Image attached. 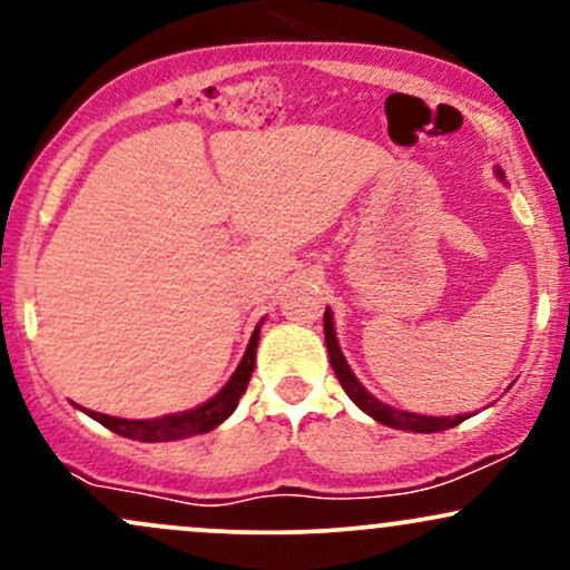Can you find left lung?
<instances>
[{
  "label": "left lung",
  "instance_id": "8db88e82",
  "mask_svg": "<svg viewBox=\"0 0 570 570\" xmlns=\"http://www.w3.org/2000/svg\"><path fill=\"white\" fill-rule=\"evenodd\" d=\"M495 174L503 179V171L501 168H495ZM324 340H326V351H330V364L332 370H335L340 385H343V391L353 399V404H356L358 410L367 412L370 417H375L377 423H383V426H391V429H399V431H415V434H434V431H444V429H453L458 423L466 421L469 415H453V417H434V415H415V412H404V410H396V407H389V404H383L381 399H375L370 394L367 389H364L362 383L356 381V375H353L348 362H345L343 351H340V343H337V335H335V322H332V311L326 307L324 313Z\"/></svg>",
  "mask_w": 570,
  "mask_h": 570
}]
</instances>
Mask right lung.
<instances>
[{
	"label": "right lung",
	"mask_w": 570,
	"mask_h": 570,
	"mask_svg": "<svg viewBox=\"0 0 570 570\" xmlns=\"http://www.w3.org/2000/svg\"><path fill=\"white\" fill-rule=\"evenodd\" d=\"M257 343H259V324L257 330L252 332L248 348L244 353V358H240L238 370L233 372L230 381L225 383V389H222L217 396L203 402L200 407L187 410V412H174V415L153 417V421H128V417L104 415V412H94V410H88V415L101 423V426L115 431V434L126 436V440H139V442H174V440H185V436L206 434V431L217 429L222 421H227V417L233 415V410L238 407V399L244 396L248 377H252L254 372Z\"/></svg>",
	"instance_id": "1"
}]
</instances>
